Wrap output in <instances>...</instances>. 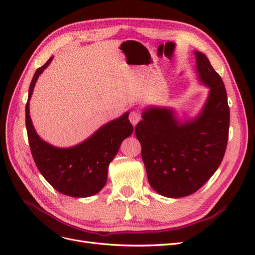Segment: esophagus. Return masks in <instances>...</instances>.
Instances as JSON below:
<instances>
[{"label": "esophagus", "instance_id": "1", "mask_svg": "<svg viewBox=\"0 0 255 255\" xmlns=\"http://www.w3.org/2000/svg\"><path fill=\"white\" fill-rule=\"evenodd\" d=\"M128 119L130 121V123L135 127L138 122H139V120L141 119V114L140 112L138 111H133L129 113V116H128Z\"/></svg>", "mask_w": 255, "mask_h": 255}]
</instances>
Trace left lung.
<instances>
[{
    "mask_svg": "<svg viewBox=\"0 0 255 255\" xmlns=\"http://www.w3.org/2000/svg\"><path fill=\"white\" fill-rule=\"evenodd\" d=\"M199 78L210 96L198 118L184 123L172 110L151 107L135 128L152 188L168 198L194 194L211 179L225 156L230 109L220 75L201 52H195Z\"/></svg>",
    "mask_w": 255,
    "mask_h": 255,
    "instance_id": "1",
    "label": "left lung"
}]
</instances>
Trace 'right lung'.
<instances>
[{
	"instance_id": "right-lung-1",
	"label": "right lung",
	"mask_w": 255,
	"mask_h": 255,
	"mask_svg": "<svg viewBox=\"0 0 255 255\" xmlns=\"http://www.w3.org/2000/svg\"><path fill=\"white\" fill-rule=\"evenodd\" d=\"M51 57L38 68L28 89L25 106V126L30 152L42 176L57 191L75 198L90 197L103 188L107 180L110 163L120 144L133 133L128 113L99 128L87 140L68 149L55 148L36 134L29 117V99L35 83L52 61Z\"/></svg>"
}]
</instances>
